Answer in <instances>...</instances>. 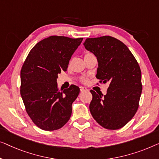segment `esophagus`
Listing matches in <instances>:
<instances>
[{
	"mask_svg": "<svg viewBox=\"0 0 159 159\" xmlns=\"http://www.w3.org/2000/svg\"><path fill=\"white\" fill-rule=\"evenodd\" d=\"M80 91H81V92H84V91H87V89L85 88V87H80Z\"/></svg>",
	"mask_w": 159,
	"mask_h": 159,
	"instance_id": "1",
	"label": "esophagus"
}]
</instances>
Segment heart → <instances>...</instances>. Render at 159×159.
I'll return each instance as SVG.
<instances>
[{
    "label": "heart",
    "mask_w": 159,
    "mask_h": 159,
    "mask_svg": "<svg viewBox=\"0 0 159 159\" xmlns=\"http://www.w3.org/2000/svg\"><path fill=\"white\" fill-rule=\"evenodd\" d=\"M91 55H93L92 53L86 52V54H85V55H84V57L91 56ZM80 80H81V81L83 83H85V84H86V83H88V81H89V79H87V78H85V77H81V78H80Z\"/></svg>",
    "instance_id": "obj_1"
}]
</instances>
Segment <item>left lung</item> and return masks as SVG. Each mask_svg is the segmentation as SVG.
Returning <instances> with one entry per match:
<instances>
[{
    "label": "left lung",
    "mask_w": 159,
    "mask_h": 159,
    "mask_svg": "<svg viewBox=\"0 0 159 159\" xmlns=\"http://www.w3.org/2000/svg\"><path fill=\"white\" fill-rule=\"evenodd\" d=\"M84 45L97 58L96 77L100 83H109L106 95L91 90V115L104 128H121L139 107L143 87L139 65L123 42L110 36L88 38Z\"/></svg>",
    "instance_id": "8db88e82"
}]
</instances>
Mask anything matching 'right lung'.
I'll list each match as a JSON object with an SVG mask.
<instances>
[{
	"mask_svg": "<svg viewBox=\"0 0 159 159\" xmlns=\"http://www.w3.org/2000/svg\"><path fill=\"white\" fill-rule=\"evenodd\" d=\"M82 40L51 36L37 43L24 62L20 93L28 115L40 129L56 130L70 119L80 89L71 85L60 91L57 79L62 70H67Z\"/></svg>",
	"mask_w": 159,
	"mask_h": 159,
	"instance_id": "add662e5",
	"label": "right lung"
}]
</instances>
